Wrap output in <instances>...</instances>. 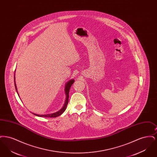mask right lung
<instances>
[{
    "label": "right lung",
    "instance_id": "1",
    "mask_svg": "<svg viewBox=\"0 0 157 157\" xmlns=\"http://www.w3.org/2000/svg\"><path fill=\"white\" fill-rule=\"evenodd\" d=\"M74 79H71V80L69 81L67 83L66 86H65V93H66V95H67L66 100H65V104H64L63 106L60 109L59 111L55 112V113H51V114H46V115H37V114H35V113H33V114L35 115H36L37 117H46V118H55V117H57L60 115L63 112L65 111V109H66V108H67V104H68V100H69V90H70V88H71V86L74 83ZM15 86L16 90V92H17V88H16V83H15ZM17 94H18V92H17Z\"/></svg>",
    "mask_w": 157,
    "mask_h": 157
}]
</instances>
